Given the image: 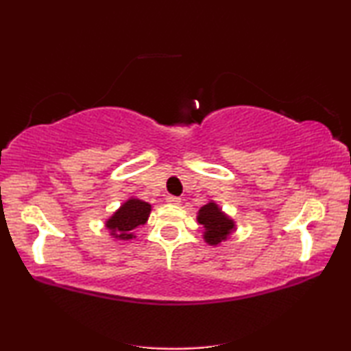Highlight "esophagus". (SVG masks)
<instances>
[{
  "mask_svg": "<svg viewBox=\"0 0 351 351\" xmlns=\"http://www.w3.org/2000/svg\"><path fill=\"white\" fill-rule=\"evenodd\" d=\"M166 202H168V204H172V206H179V204H180V199L177 197V196H168V197H166Z\"/></svg>",
  "mask_w": 351,
  "mask_h": 351,
  "instance_id": "34e87169",
  "label": "esophagus"
}]
</instances>
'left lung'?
<instances>
[{
    "label": "left lung",
    "mask_w": 351,
    "mask_h": 351,
    "mask_svg": "<svg viewBox=\"0 0 351 351\" xmlns=\"http://www.w3.org/2000/svg\"><path fill=\"white\" fill-rule=\"evenodd\" d=\"M197 221L204 226V240L210 246H218L235 230L234 219H230L213 201L201 207L197 212Z\"/></svg>",
    "instance_id": "8db88e82"
}]
</instances>
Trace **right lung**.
<instances>
[{"mask_svg": "<svg viewBox=\"0 0 351 351\" xmlns=\"http://www.w3.org/2000/svg\"><path fill=\"white\" fill-rule=\"evenodd\" d=\"M149 202H144L141 199L130 197L122 206L112 213V217L106 219V229H110V234L117 240H132L134 239L133 230L138 226L147 223L150 215Z\"/></svg>", "mask_w": 351, "mask_h": 351, "instance_id": "right-lung-1", "label": "right lung"}]
</instances>
